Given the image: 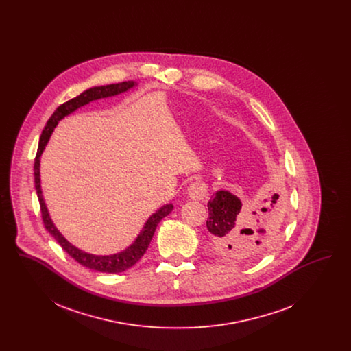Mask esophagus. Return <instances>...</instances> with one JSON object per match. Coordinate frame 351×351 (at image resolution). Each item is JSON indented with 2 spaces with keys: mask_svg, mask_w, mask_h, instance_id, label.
Returning a JSON list of instances; mask_svg holds the SVG:
<instances>
[{
  "mask_svg": "<svg viewBox=\"0 0 351 351\" xmlns=\"http://www.w3.org/2000/svg\"><path fill=\"white\" fill-rule=\"evenodd\" d=\"M208 195V186L202 182H193L188 186V196L193 200H202Z\"/></svg>",
  "mask_w": 351,
  "mask_h": 351,
  "instance_id": "1",
  "label": "esophagus"
}]
</instances>
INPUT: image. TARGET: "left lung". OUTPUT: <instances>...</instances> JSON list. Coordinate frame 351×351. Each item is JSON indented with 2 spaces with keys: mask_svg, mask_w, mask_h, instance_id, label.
<instances>
[{
  "mask_svg": "<svg viewBox=\"0 0 351 351\" xmlns=\"http://www.w3.org/2000/svg\"><path fill=\"white\" fill-rule=\"evenodd\" d=\"M278 199L279 195L275 193L269 204L261 209V215L252 217L241 213L242 204L238 197L226 191H218L213 200L208 202L206 219L215 250L230 259L245 258L262 250L265 239L269 237L266 228L274 232L279 218ZM252 215L256 216V212Z\"/></svg>",
  "mask_w": 351,
  "mask_h": 351,
  "instance_id": "1",
  "label": "left lung"
}]
</instances>
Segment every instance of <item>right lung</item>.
I'll return each instance as SVG.
<instances>
[{
	"mask_svg": "<svg viewBox=\"0 0 351 351\" xmlns=\"http://www.w3.org/2000/svg\"><path fill=\"white\" fill-rule=\"evenodd\" d=\"M133 86L134 82H122V83L110 84V85L95 86V88H90V89H86L77 97H75L72 100L62 104L60 106H58L56 110L53 112V114L49 118L45 129L42 132L40 139H39V146H38V151H36V156H35V160H34V182H35V189H36L39 205H40V213H42V219H43L45 228L56 239V242L62 246V249L66 251L68 255H71L77 263H80L82 266H85V267L90 268V269H96V271H100V272H109V274H117V272H122L128 268L133 267L134 265L145 255L147 247L150 246L151 239L154 237L158 223L162 221V218L166 217L172 212V208H173L172 204L165 205L163 208H160L156 213H154L149 218V221L146 222L145 228L142 229V232L138 235L135 242L126 250L114 254V255H106V256L86 254L84 251L76 249L75 246H72L67 239L59 233V230L53 226V223L51 221L46 204H45L43 196H42V189H40L39 156L42 155V152L45 150V146L49 142V138H50L53 128L58 125V122L62 118L66 117L69 113L76 110L77 108L88 104L89 101L114 96V95L122 93V92H125V90H128Z\"/></svg>",
	"mask_w": 351,
	"mask_h": 351,
	"instance_id": "right-lung-1",
	"label": "right lung"
}]
</instances>
